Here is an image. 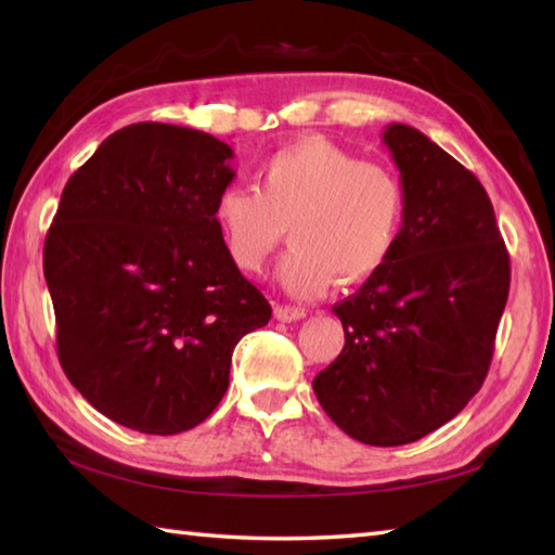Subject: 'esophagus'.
I'll return each instance as SVG.
<instances>
[{
    "mask_svg": "<svg viewBox=\"0 0 555 555\" xmlns=\"http://www.w3.org/2000/svg\"><path fill=\"white\" fill-rule=\"evenodd\" d=\"M274 315L279 318V321L284 323H291V321H300V318H306V308L300 306H274Z\"/></svg>",
    "mask_w": 555,
    "mask_h": 555,
    "instance_id": "1",
    "label": "esophagus"
}]
</instances>
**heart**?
Listing matches in <instances>:
<instances>
[{"instance_id": "heart-1", "label": "heart", "mask_w": 555, "mask_h": 555, "mask_svg": "<svg viewBox=\"0 0 555 555\" xmlns=\"http://www.w3.org/2000/svg\"><path fill=\"white\" fill-rule=\"evenodd\" d=\"M403 220V188L387 166L360 162L321 137L281 146L259 166L255 191L230 185L215 201L224 251L249 274L291 240L279 281L300 298L357 284L389 259Z\"/></svg>"}]
</instances>
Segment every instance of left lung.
Segmentation results:
<instances>
[{
  "instance_id": "obj_1",
  "label": "left lung",
  "mask_w": 555,
  "mask_h": 555,
  "mask_svg": "<svg viewBox=\"0 0 555 555\" xmlns=\"http://www.w3.org/2000/svg\"><path fill=\"white\" fill-rule=\"evenodd\" d=\"M403 220L384 267L333 306L345 347L313 379L327 416L367 446H406L480 391L509 296V255L482 183L409 125L382 134Z\"/></svg>"
}]
</instances>
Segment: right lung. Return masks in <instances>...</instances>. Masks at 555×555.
<instances>
[{"instance_id": "add662e5", "label": "right lung", "mask_w": 555, "mask_h": 555, "mask_svg": "<svg viewBox=\"0 0 555 555\" xmlns=\"http://www.w3.org/2000/svg\"><path fill=\"white\" fill-rule=\"evenodd\" d=\"M232 156L198 129L129 125L68 178L46 234L65 377L139 434L203 424L230 387L234 345L271 318L215 224Z\"/></svg>"}]
</instances>
